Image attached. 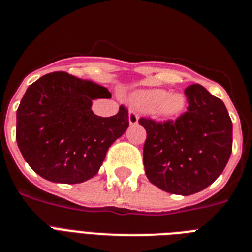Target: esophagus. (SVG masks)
Returning a JSON list of instances; mask_svg holds the SVG:
<instances>
[{"mask_svg":"<svg viewBox=\"0 0 252 252\" xmlns=\"http://www.w3.org/2000/svg\"><path fill=\"white\" fill-rule=\"evenodd\" d=\"M128 121L131 125H136L139 121V115L133 108H130V111H128Z\"/></svg>","mask_w":252,"mask_h":252,"instance_id":"1","label":"esophagus"}]
</instances>
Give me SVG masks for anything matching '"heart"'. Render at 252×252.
<instances>
[{
  "instance_id": "obj_1",
  "label": "heart",
  "mask_w": 252,
  "mask_h": 252,
  "mask_svg": "<svg viewBox=\"0 0 252 252\" xmlns=\"http://www.w3.org/2000/svg\"><path fill=\"white\" fill-rule=\"evenodd\" d=\"M136 102L146 111H153L162 116H174L182 112L186 99L179 93H166L161 90L141 91L136 94Z\"/></svg>"
}]
</instances>
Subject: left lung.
<instances>
[{
    "mask_svg": "<svg viewBox=\"0 0 252 252\" xmlns=\"http://www.w3.org/2000/svg\"><path fill=\"white\" fill-rule=\"evenodd\" d=\"M188 107L175 121L141 117L148 179L171 194L201 192L223 171L232 151V121L223 102L201 84L184 91Z\"/></svg>",
    "mask_w": 252,
    "mask_h": 252,
    "instance_id": "8db88e82",
    "label": "left lung"
}]
</instances>
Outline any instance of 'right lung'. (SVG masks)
<instances>
[{"instance_id":"add662e5","label":"right lung","mask_w":252,"mask_h":252,"mask_svg":"<svg viewBox=\"0 0 252 252\" xmlns=\"http://www.w3.org/2000/svg\"><path fill=\"white\" fill-rule=\"evenodd\" d=\"M106 87L65 72L29 86L16 113V141L31 169L54 183L77 184L97 174L106 153L128 127V111L101 117L92 101L110 98Z\"/></svg>"}]
</instances>
